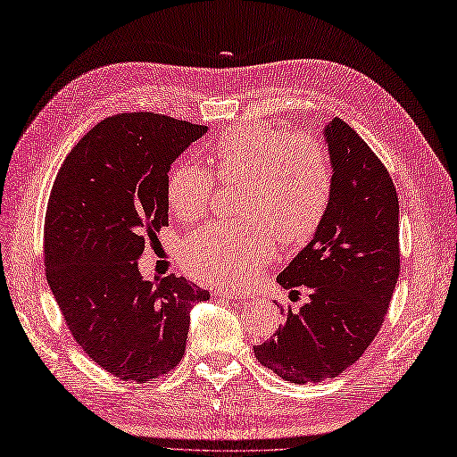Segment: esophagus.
Wrapping results in <instances>:
<instances>
[{"instance_id": "esophagus-1", "label": "esophagus", "mask_w": 457, "mask_h": 457, "mask_svg": "<svg viewBox=\"0 0 457 457\" xmlns=\"http://www.w3.org/2000/svg\"><path fill=\"white\" fill-rule=\"evenodd\" d=\"M214 295L226 297V299H239V301L250 299L248 294H245V292H241V290H233V288H218V290H214Z\"/></svg>"}]
</instances>
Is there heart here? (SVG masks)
<instances>
[{
  "label": "heart",
  "mask_w": 457,
  "mask_h": 457,
  "mask_svg": "<svg viewBox=\"0 0 457 457\" xmlns=\"http://www.w3.org/2000/svg\"><path fill=\"white\" fill-rule=\"evenodd\" d=\"M212 177L192 163L167 177V203L180 220L207 212L212 179L239 182V224L212 222L180 245L186 271L211 282H239L271 260L282 245L311 239L324 222L333 194V165L316 139L263 120L224 129L207 150Z\"/></svg>",
  "instance_id": "1"
}]
</instances>
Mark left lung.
Returning <instances> with one entry per match:
<instances>
[{
  "instance_id": "1",
  "label": "left lung",
  "mask_w": 457,
  "mask_h": 457,
  "mask_svg": "<svg viewBox=\"0 0 457 457\" xmlns=\"http://www.w3.org/2000/svg\"><path fill=\"white\" fill-rule=\"evenodd\" d=\"M333 194L312 241L277 277L307 301L280 307L284 326L254 356L295 384L341 375L373 343L401 271L399 201L394 180L341 118L328 124Z\"/></svg>"
}]
</instances>
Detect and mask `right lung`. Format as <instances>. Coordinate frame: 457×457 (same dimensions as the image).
Segmentation results:
<instances>
[{
	"label": "right lung",
	"mask_w": 457,
	"mask_h": 457,
	"mask_svg": "<svg viewBox=\"0 0 457 457\" xmlns=\"http://www.w3.org/2000/svg\"><path fill=\"white\" fill-rule=\"evenodd\" d=\"M207 129L143 111L109 116L73 146L50 190L46 282L75 343L126 382L175 369L190 309L211 297L184 277L143 280L137 265L167 226L169 167Z\"/></svg>",
	"instance_id": "obj_1"
}]
</instances>
